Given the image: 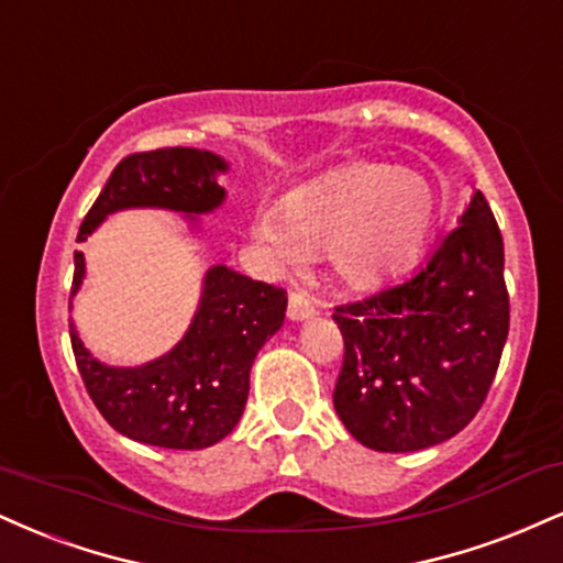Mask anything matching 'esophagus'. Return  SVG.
Instances as JSON below:
<instances>
[{
    "label": "esophagus",
    "mask_w": 563,
    "mask_h": 563,
    "mask_svg": "<svg viewBox=\"0 0 563 563\" xmlns=\"http://www.w3.org/2000/svg\"><path fill=\"white\" fill-rule=\"evenodd\" d=\"M314 303L303 290H294V294L288 296V317L294 322H301V320H309V317H314Z\"/></svg>",
    "instance_id": "obj_1"
}]
</instances>
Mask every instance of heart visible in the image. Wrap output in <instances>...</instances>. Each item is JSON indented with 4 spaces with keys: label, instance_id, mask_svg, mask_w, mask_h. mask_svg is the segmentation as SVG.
Here are the masks:
<instances>
[{
    "label": "heart",
    "instance_id": "obj_1",
    "mask_svg": "<svg viewBox=\"0 0 563 563\" xmlns=\"http://www.w3.org/2000/svg\"><path fill=\"white\" fill-rule=\"evenodd\" d=\"M440 222L435 188L390 165H358L290 194L280 212H260L256 241L296 262L324 249L343 283L375 288L428 252Z\"/></svg>",
    "mask_w": 563,
    "mask_h": 563
}]
</instances>
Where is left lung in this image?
Here are the masks:
<instances>
[{"label":"left lung","mask_w":563,"mask_h":563,"mask_svg":"<svg viewBox=\"0 0 563 563\" xmlns=\"http://www.w3.org/2000/svg\"><path fill=\"white\" fill-rule=\"evenodd\" d=\"M343 367L333 404L358 443L409 453L462 432L483 406L509 335L504 239L475 191L415 275L335 307Z\"/></svg>","instance_id":"left-lung-1"}]
</instances>
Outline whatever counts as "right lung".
Instances as JSON below:
<instances>
[{"instance_id": "right-lung-1", "label": "right lung", "mask_w": 563, "mask_h": 563, "mask_svg": "<svg viewBox=\"0 0 563 563\" xmlns=\"http://www.w3.org/2000/svg\"><path fill=\"white\" fill-rule=\"evenodd\" d=\"M220 173H228V162L201 148L131 154L88 209L78 241L120 209L157 207L191 220L212 212L225 201V188L217 183ZM84 275V252H76L70 296L78 294ZM286 307L283 288L214 264L201 283L199 309L186 335L165 356L141 367H110L91 356L73 322L70 343L88 396L120 435L159 449H209L239 424L249 372L260 349L283 328Z\"/></svg>"}]
</instances>
